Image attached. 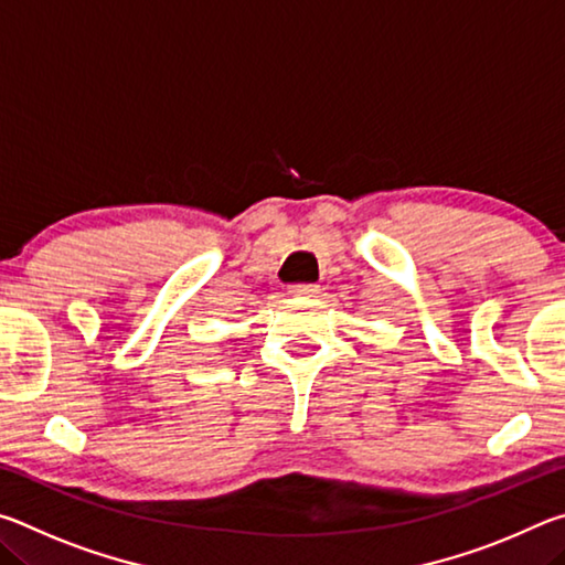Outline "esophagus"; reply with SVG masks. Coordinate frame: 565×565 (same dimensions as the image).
Instances as JSON below:
<instances>
[{
  "label": "esophagus",
  "instance_id": "esophagus-1",
  "mask_svg": "<svg viewBox=\"0 0 565 565\" xmlns=\"http://www.w3.org/2000/svg\"><path fill=\"white\" fill-rule=\"evenodd\" d=\"M319 286L317 284H296L291 286V296L296 299H313V296H319Z\"/></svg>",
  "mask_w": 565,
  "mask_h": 565
}]
</instances>
